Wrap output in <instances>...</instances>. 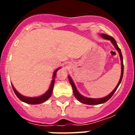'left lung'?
<instances>
[{"mask_svg":"<svg viewBox=\"0 0 135 135\" xmlns=\"http://www.w3.org/2000/svg\"><path fill=\"white\" fill-rule=\"evenodd\" d=\"M103 38L105 39V40H110L111 42L113 44V45L114 46V47L115 48V49L118 51V52L119 55H120V61H121V76H120V80H119L118 83L117 84V86H115V89L113 90V91L111 92L108 95H107L106 97H103V98H99V99H93V98H89V97H84L83 95H81L80 93L79 92H78V89H76V86L75 85L74 82V81L72 80L71 78L70 77V76H68V78L69 80H70V84H71V86H72V89H73V93L75 97H76L78 101L82 103H84V104H86V105H99V104H101V103H105L106 101H108L109 99L113 96V95L114 94V93L115 92V90H117L118 89V87L119 86L120 84L121 83L122 79V77H123V73H124V64H123V57H122V55L121 53V50L120 49V48L118 47V45L116 43V41L115 40V39L114 38H112V36L109 35H107V34H100Z\"/></svg>","mask_w":135,"mask_h":135,"instance_id":"obj_1","label":"left lung"}]
</instances>
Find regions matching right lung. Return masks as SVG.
Instances as JSON below:
<instances>
[{
    "label": "right lung",
    "instance_id": "obj_1",
    "mask_svg": "<svg viewBox=\"0 0 135 135\" xmlns=\"http://www.w3.org/2000/svg\"><path fill=\"white\" fill-rule=\"evenodd\" d=\"M61 68H57V70H55L53 72V80L51 81V85H50L49 89H48V90L44 93L43 95H40L39 97H26L23 96V95H21L20 93H19L17 91L16 89H15V87L13 86V84H11L12 87H13V89L14 93H15V95H17V97L21 100V101H23L24 103H28V104H32V105H36V104H40V103H42L44 102H45L46 101L49 99L51 97V95H52V93H53V86H54L55 84V76H56V73L57 71L60 69Z\"/></svg>",
    "mask_w": 135,
    "mask_h": 135
}]
</instances>
